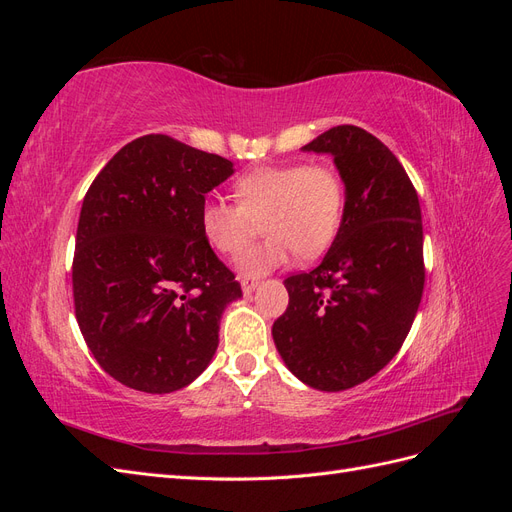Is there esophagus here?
I'll list each match as a JSON object with an SVG mask.
<instances>
[{
    "label": "esophagus",
    "instance_id": "esophagus-1",
    "mask_svg": "<svg viewBox=\"0 0 512 512\" xmlns=\"http://www.w3.org/2000/svg\"><path fill=\"white\" fill-rule=\"evenodd\" d=\"M258 280H256V277H250V275H247V277H241V288H243V294H252L256 288H258Z\"/></svg>",
    "mask_w": 512,
    "mask_h": 512
}]
</instances>
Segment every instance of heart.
<instances>
[{"instance_id":"heart-1","label":"heart","mask_w":512,"mask_h":512,"mask_svg":"<svg viewBox=\"0 0 512 512\" xmlns=\"http://www.w3.org/2000/svg\"><path fill=\"white\" fill-rule=\"evenodd\" d=\"M239 203L207 198L200 230L215 252L239 256L262 222L269 235L239 258V271L265 275L284 267L292 252L322 254L335 239L344 213V183L329 164L262 166L237 179Z\"/></svg>"}]
</instances>
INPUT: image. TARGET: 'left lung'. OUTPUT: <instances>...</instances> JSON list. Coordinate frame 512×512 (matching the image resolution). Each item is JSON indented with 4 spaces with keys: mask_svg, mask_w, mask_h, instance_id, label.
I'll use <instances>...</instances> for the list:
<instances>
[{
    "mask_svg": "<svg viewBox=\"0 0 512 512\" xmlns=\"http://www.w3.org/2000/svg\"><path fill=\"white\" fill-rule=\"evenodd\" d=\"M329 153L346 188L342 224L320 265L290 275L273 342L318 391L376 376L404 344L423 297L421 205L404 166L374 134L335 126L301 147Z\"/></svg>",
    "mask_w": 512,
    "mask_h": 512,
    "instance_id": "obj_1",
    "label": "left lung"
}]
</instances>
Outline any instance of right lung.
<instances>
[{
  "label": "right lung",
  "mask_w": 512,
  "mask_h": 512,
  "mask_svg": "<svg viewBox=\"0 0 512 512\" xmlns=\"http://www.w3.org/2000/svg\"><path fill=\"white\" fill-rule=\"evenodd\" d=\"M232 173L222 156L147 134L89 185L72 262L76 322L100 367L134 391L194 382L218 350L226 305L241 299L200 230L205 194Z\"/></svg>",
  "instance_id": "add662e5"
}]
</instances>
